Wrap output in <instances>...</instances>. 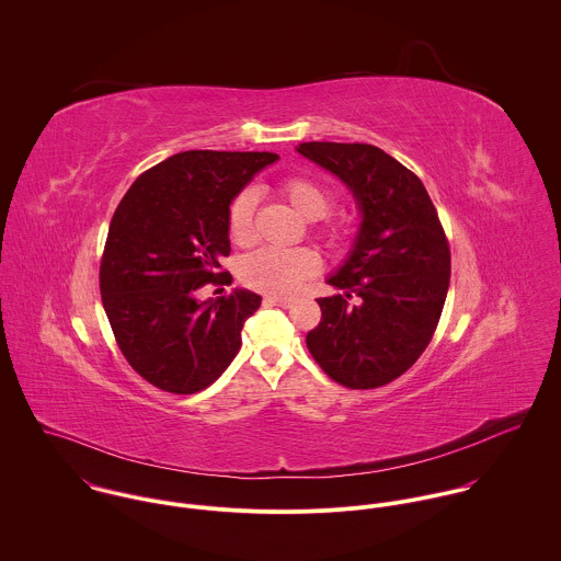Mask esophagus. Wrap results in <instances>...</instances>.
I'll use <instances>...</instances> for the list:
<instances>
[{
    "instance_id": "1",
    "label": "esophagus",
    "mask_w": 561,
    "mask_h": 561,
    "mask_svg": "<svg viewBox=\"0 0 561 561\" xmlns=\"http://www.w3.org/2000/svg\"><path fill=\"white\" fill-rule=\"evenodd\" d=\"M291 298H280V296H265L263 298V305H270V307H283V309H287V307H291Z\"/></svg>"
}]
</instances>
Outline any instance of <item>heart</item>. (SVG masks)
<instances>
[{
    "label": "heart",
    "mask_w": 561,
    "mask_h": 561,
    "mask_svg": "<svg viewBox=\"0 0 561 561\" xmlns=\"http://www.w3.org/2000/svg\"><path fill=\"white\" fill-rule=\"evenodd\" d=\"M280 195L289 206L305 219H320L329 213L333 204L331 191L309 176H289L278 185ZM256 208V191L241 188L228 204L226 226L234 243H248L252 239ZM346 234L344 221H331L327 226V237L340 241ZM318 259L309 250H283V248H259L250 252L239 267L241 280L259 291L267 294H289L305 278L316 274Z\"/></svg>",
    "instance_id": "b5f03b06"
}]
</instances>
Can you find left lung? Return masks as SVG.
<instances>
[{
  "label": "left lung",
  "mask_w": 561,
  "mask_h": 561,
  "mask_svg": "<svg viewBox=\"0 0 561 561\" xmlns=\"http://www.w3.org/2000/svg\"><path fill=\"white\" fill-rule=\"evenodd\" d=\"M298 152L335 174L362 208V228L318 298L320 324L307 348L335 382L374 389L407 373L437 329L448 283L450 248L422 181L368 144H300Z\"/></svg>",
  "instance_id": "8db88e82"
}]
</instances>
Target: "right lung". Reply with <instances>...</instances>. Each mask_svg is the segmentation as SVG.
<instances>
[{"mask_svg":"<svg viewBox=\"0 0 561 561\" xmlns=\"http://www.w3.org/2000/svg\"><path fill=\"white\" fill-rule=\"evenodd\" d=\"M272 152L188 150L144 172L122 197L108 228L100 294L126 362L148 382L195 393L215 382L241 348L243 322L261 296L234 289L197 302L206 283L228 285L230 199Z\"/></svg>","mask_w":561,"mask_h":561,"instance_id":"right-lung-1","label":"right lung"}]
</instances>
